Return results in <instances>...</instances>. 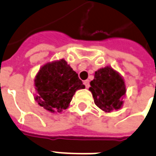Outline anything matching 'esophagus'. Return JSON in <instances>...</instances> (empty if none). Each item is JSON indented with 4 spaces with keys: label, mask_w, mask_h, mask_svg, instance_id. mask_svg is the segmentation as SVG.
I'll return each instance as SVG.
<instances>
[{
    "label": "esophagus",
    "mask_w": 156,
    "mask_h": 156,
    "mask_svg": "<svg viewBox=\"0 0 156 156\" xmlns=\"http://www.w3.org/2000/svg\"><path fill=\"white\" fill-rule=\"evenodd\" d=\"M84 84L85 85V87H86L87 89L89 88V86H90V84H89V80H84Z\"/></svg>",
    "instance_id": "esophagus-1"
}]
</instances>
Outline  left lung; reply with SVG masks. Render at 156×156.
<instances>
[{
	"label": "left lung",
	"instance_id": "1",
	"mask_svg": "<svg viewBox=\"0 0 156 156\" xmlns=\"http://www.w3.org/2000/svg\"><path fill=\"white\" fill-rule=\"evenodd\" d=\"M94 103L105 112L120 109L126 89L124 79L112 67H106L95 72L94 79L90 82Z\"/></svg>",
	"mask_w": 156,
	"mask_h": 156
}]
</instances>
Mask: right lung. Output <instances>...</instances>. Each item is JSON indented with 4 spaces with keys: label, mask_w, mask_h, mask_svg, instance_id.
I'll return each mask as SVG.
<instances>
[{
    "label": "right lung",
    "mask_w": 156,
    "mask_h": 156,
    "mask_svg": "<svg viewBox=\"0 0 156 156\" xmlns=\"http://www.w3.org/2000/svg\"><path fill=\"white\" fill-rule=\"evenodd\" d=\"M34 83L37 92L35 100L50 112H61L67 109L76 91L85 88L78 74L64 59L42 66Z\"/></svg>",
    "instance_id": "1"
}]
</instances>
